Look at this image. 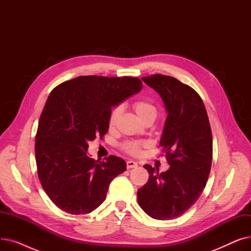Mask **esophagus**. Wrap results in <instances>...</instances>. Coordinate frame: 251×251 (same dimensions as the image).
Instances as JSON below:
<instances>
[{
  "label": "esophagus",
  "mask_w": 251,
  "mask_h": 251,
  "mask_svg": "<svg viewBox=\"0 0 251 251\" xmlns=\"http://www.w3.org/2000/svg\"><path fill=\"white\" fill-rule=\"evenodd\" d=\"M127 169H132V168H135L137 167V163L134 162V161H127Z\"/></svg>",
  "instance_id": "obj_1"
}]
</instances>
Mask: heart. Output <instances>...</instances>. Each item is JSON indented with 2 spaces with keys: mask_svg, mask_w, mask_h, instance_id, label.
I'll return each instance as SVG.
<instances>
[{
  "mask_svg": "<svg viewBox=\"0 0 251 251\" xmlns=\"http://www.w3.org/2000/svg\"><path fill=\"white\" fill-rule=\"evenodd\" d=\"M133 108L136 112V114L138 115V117L140 119L144 118L148 115L151 114H155V109L151 103H150L149 101L144 100H137L133 102ZM122 112V108L121 105H117V107L113 108L111 113H110V117H109V124L110 126H114L115 123L117 122V119L119 118ZM148 143L147 142H134V141H129V142H125L123 144V149L126 152L133 154V155H137L142 147H147Z\"/></svg>",
  "mask_w": 251,
  "mask_h": 251,
  "instance_id": "1",
  "label": "heart"
}]
</instances>
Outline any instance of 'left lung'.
Returning <instances> with one entry per match:
<instances>
[{
  "mask_svg": "<svg viewBox=\"0 0 251 251\" xmlns=\"http://www.w3.org/2000/svg\"><path fill=\"white\" fill-rule=\"evenodd\" d=\"M141 79L165 103L168 116L160 147L170 168L159 173L143 166L150 178L138 189L137 201L150 217L171 220L188 210L205 187L213 160L212 130L203 101L192 87L162 74Z\"/></svg>",
  "mask_w": 251,
  "mask_h": 251,
  "instance_id": "8db88e82",
  "label": "left lung"
}]
</instances>
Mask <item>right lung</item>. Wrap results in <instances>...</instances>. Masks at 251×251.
<instances>
[{"label": "right lung", "mask_w": 251, "mask_h": 251, "mask_svg": "<svg viewBox=\"0 0 251 251\" xmlns=\"http://www.w3.org/2000/svg\"><path fill=\"white\" fill-rule=\"evenodd\" d=\"M136 77L79 76L55 87L39 118L35 136L37 175L59 208L85 215L105 200L111 181L126 171L121 157L96 161L88 141L109 130L112 108L139 92Z\"/></svg>", "instance_id": "add662e5"}]
</instances>
